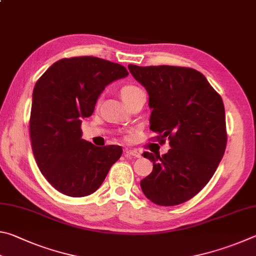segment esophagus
<instances>
[{
	"label": "esophagus",
	"instance_id": "34e87169",
	"mask_svg": "<svg viewBox=\"0 0 256 256\" xmlns=\"http://www.w3.org/2000/svg\"><path fill=\"white\" fill-rule=\"evenodd\" d=\"M124 154L126 155H130V156H134V158H140V153L138 152L137 150H132V148H127L124 150Z\"/></svg>",
	"mask_w": 256,
	"mask_h": 256
}]
</instances>
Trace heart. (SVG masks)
Listing matches in <instances>:
<instances>
[{
  "mask_svg": "<svg viewBox=\"0 0 256 256\" xmlns=\"http://www.w3.org/2000/svg\"><path fill=\"white\" fill-rule=\"evenodd\" d=\"M140 92H142L140 88L135 86V85H127V86H124L121 88V98H122L124 101H126Z\"/></svg>",
  "mask_w": 256,
  "mask_h": 256,
  "instance_id": "b5f03b06",
  "label": "heart"
}]
</instances>
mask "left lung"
<instances>
[{"label": "left lung", "mask_w": 256, "mask_h": 256, "mask_svg": "<svg viewBox=\"0 0 256 256\" xmlns=\"http://www.w3.org/2000/svg\"><path fill=\"white\" fill-rule=\"evenodd\" d=\"M150 96V130L166 154L145 152L153 171L140 181L144 194L158 206H176L199 194L224 156L227 144L222 98L200 72L180 66L128 65Z\"/></svg>", "instance_id": "1"}]
</instances>
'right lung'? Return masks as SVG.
Returning a JSON list of instances; mask_svg holds the SVG:
<instances>
[{
    "label": "right lung",
    "instance_id": "right-lung-1",
    "mask_svg": "<svg viewBox=\"0 0 256 256\" xmlns=\"http://www.w3.org/2000/svg\"><path fill=\"white\" fill-rule=\"evenodd\" d=\"M122 65L98 57L62 58L34 85L30 114L31 147L38 168L60 194L96 192L122 154L121 146H94L82 140V118L92 116L108 84L126 78Z\"/></svg>",
    "mask_w": 256,
    "mask_h": 256
}]
</instances>
